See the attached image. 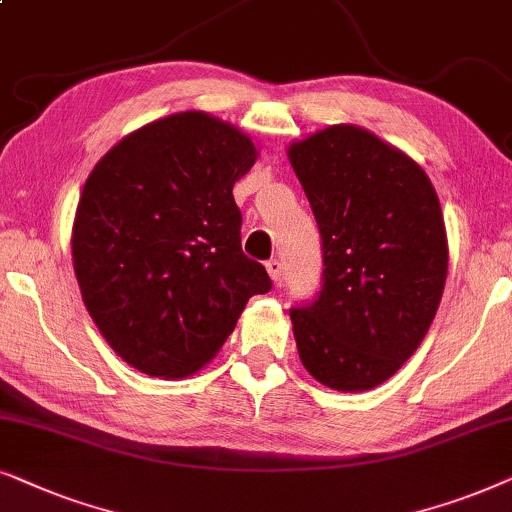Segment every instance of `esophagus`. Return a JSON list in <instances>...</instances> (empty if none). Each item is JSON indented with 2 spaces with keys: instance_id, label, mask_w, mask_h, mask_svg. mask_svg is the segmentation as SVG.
I'll use <instances>...</instances> for the list:
<instances>
[{
  "instance_id": "1",
  "label": "esophagus",
  "mask_w": 512,
  "mask_h": 512,
  "mask_svg": "<svg viewBox=\"0 0 512 512\" xmlns=\"http://www.w3.org/2000/svg\"><path fill=\"white\" fill-rule=\"evenodd\" d=\"M265 268H268V275L272 277V282H275L277 286H282L284 282V265L279 258H270L268 263H265Z\"/></svg>"
}]
</instances>
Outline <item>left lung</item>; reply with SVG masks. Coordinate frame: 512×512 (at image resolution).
Segmentation results:
<instances>
[{
    "instance_id": "1",
    "label": "left lung",
    "mask_w": 512,
    "mask_h": 512,
    "mask_svg": "<svg viewBox=\"0 0 512 512\" xmlns=\"http://www.w3.org/2000/svg\"><path fill=\"white\" fill-rule=\"evenodd\" d=\"M324 251L321 291L291 307L314 380L338 391L389 380L424 340L443 296L447 237L415 160L354 125L291 144Z\"/></svg>"
}]
</instances>
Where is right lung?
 I'll return each instance as SVG.
<instances>
[{"instance_id":"obj_1","label":"right lung","mask_w":512,"mask_h":512,"mask_svg":"<svg viewBox=\"0 0 512 512\" xmlns=\"http://www.w3.org/2000/svg\"><path fill=\"white\" fill-rule=\"evenodd\" d=\"M247 135L200 111L153 121L90 172L72 256L83 303L111 349L151 377H186L233 333L272 279L242 251L233 184Z\"/></svg>"}]
</instances>
